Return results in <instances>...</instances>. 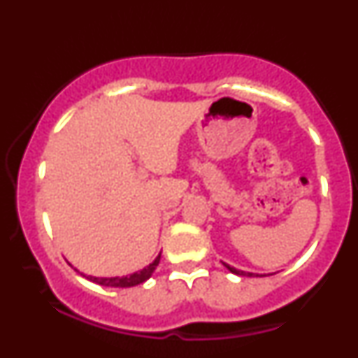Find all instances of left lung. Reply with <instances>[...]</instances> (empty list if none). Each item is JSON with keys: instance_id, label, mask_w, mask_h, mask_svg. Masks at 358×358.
<instances>
[{"instance_id": "8db88e82", "label": "left lung", "mask_w": 358, "mask_h": 358, "mask_svg": "<svg viewBox=\"0 0 358 358\" xmlns=\"http://www.w3.org/2000/svg\"><path fill=\"white\" fill-rule=\"evenodd\" d=\"M224 266L227 269H229L230 272H233V274H236V275H249V277H252V275H255V274H252V272H244V271H238V269H235V268H231V266H229L227 263H224ZM268 275H271V274H268Z\"/></svg>"}]
</instances>
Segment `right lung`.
I'll return each mask as SVG.
<instances>
[{
  "label": "right lung",
  "mask_w": 358,
  "mask_h": 358,
  "mask_svg": "<svg viewBox=\"0 0 358 358\" xmlns=\"http://www.w3.org/2000/svg\"><path fill=\"white\" fill-rule=\"evenodd\" d=\"M159 258H161V253L157 257V259L152 264H148L147 268H144L139 272H134L131 275H127V277H87L90 282H95L99 285H103V287H113V288H129V287H136V285L139 283H144L147 278H150L153 271L157 269V266L159 263Z\"/></svg>",
  "instance_id": "1"
}]
</instances>
